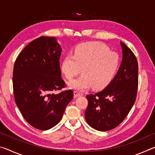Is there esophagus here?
Returning <instances> with one entry per match:
<instances>
[{
	"instance_id": "esophagus-1",
	"label": "esophagus",
	"mask_w": 155,
	"mask_h": 155,
	"mask_svg": "<svg viewBox=\"0 0 155 155\" xmlns=\"http://www.w3.org/2000/svg\"><path fill=\"white\" fill-rule=\"evenodd\" d=\"M82 96V94L78 92V91H74V96L75 97V98H77V97H78V96Z\"/></svg>"
}]
</instances>
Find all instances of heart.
<instances>
[{
    "label": "heart",
    "instance_id": "obj_1",
    "mask_svg": "<svg viewBox=\"0 0 155 155\" xmlns=\"http://www.w3.org/2000/svg\"><path fill=\"white\" fill-rule=\"evenodd\" d=\"M119 65V57L109 51L103 44L86 42L75 47L72 54H67L61 62V69L68 79L80 72L82 75L68 83V87L84 91L92 87L101 90L109 85Z\"/></svg>",
    "mask_w": 155,
    "mask_h": 155
}]
</instances>
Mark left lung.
Segmentation results:
<instances>
[{"label": "left lung", "instance_id": "1", "mask_svg": "<svg viewBox=\"0 0 155 155\" xmlns=\"http://www.w3.org/2000/svg\"><path fill=\"white\" fill-rule=\"evenodd\" d=\"M122 59L115 77L107 87L88 94L85 113L87 124L94 129L107 131L117 127L127 116L137 96L138 64L132 51L120 41Z\"/></svg>", "mask_w": 155, "mask_h": 155}]
</instances>
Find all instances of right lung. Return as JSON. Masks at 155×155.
Returning <instances> with one entry per match:
<instances>
[{
    "label": "right lung",
    "instance_id": "obj_1",
    "mask_svg": "<svg viewBox=\"0 0 155 155\" xmlns=\"http://www.w3.org/2000/svg\"><path fill=\"white\" fill-rule=\"evenodd\" d=\"M61 46L54 37L42 36L31 41L15 60L13 72L15 101L28 124L46 130L61 121L73 91L61 90L59 59Z\"/></svg>",
    "mask_w": 155,
    "mask_h": 155
}]
</instances>
